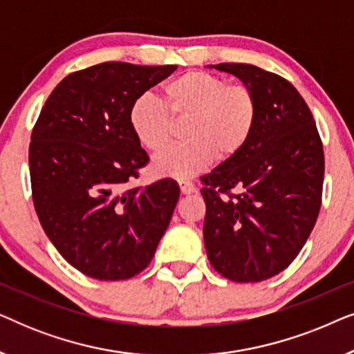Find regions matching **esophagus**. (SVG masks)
<instances>
[{
    "label": "esophagus",
    "instance_id": "34e87169",
    "mask_svg": "<svg viewBox=\"0 0 354 354\" xmlns=\"http://www.w3.org/2000/svg\"><path fill=\"white\" fill-rule=\"evenodd\" d=\"M178 185H180V192L183 193V195H190V193L196 192L195 185H193V183L188 182V180H180V182H178Z\"/></svg>",
    "mask_w": 354,
    "mask_h": 354
}]
</instances>
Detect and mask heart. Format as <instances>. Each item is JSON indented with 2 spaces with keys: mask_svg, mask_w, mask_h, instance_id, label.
<instances>
[{
  "mask_svg": "<svg viewBox=\"0 0 354 354\" xmlns=\"http://www.w3.org/2000/svg\"><path fill=\"white\" fill-rule=\"evenodd\" d=\"M164 103L151 95L133 101L129 113L135 137L149 151L166 148L174 135V120H188V142L158 154L153 169L159 176L188 178L205 171L212 159L227 161L250 142L258 122L259 106L246 85H229L219 75L192 71L162 86Z\"/></svg>",
  "mask_w": 354,
  "mask_h": 354,
  "instance_id": "b5f03b06",
  "label": "heart"
}]
</instances>
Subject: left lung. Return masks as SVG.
Returning <instances> with one entry per match:
<instances>
[{
	"instance_id": "obj_1",
	"label": "left lung",
	"mask_w": 354,
	"mask_h": 354,
	"mask_svg": "<svg viewBox=\"0 0 354 354\" xmlns=\"http://www.w3.org/2000/svg\"><path fill=\"white\" fill-rule=\"evenodd\" d=\"M209 67L250 86L259 114L246 147L201 177L207 259L225 279L261 282L292 264L316 224L322 142L306 101L283 77L239 62Z\"/></svg>"
}]
</instances>
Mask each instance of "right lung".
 Returning a JSON list of instances; mask_svg holds the SVG:
<instances>
[{
    "label": "right lung",
    "mask_w": 354,
    "mask_h": 354,
    "mask_svg": "<svg viewBox=\"0 0 354 354\" xmlns=\"http://www.w3.org/2000/svg\"><path fill=\"white\" fill-rule=\"evenodd\" d=\"M177 69L101 62L62 79L28 148L32 198L62 258L98 280H125L151 263L180 196L162 178L130 187L149 158L130 127L133 101Z\"/></svg>",
    "instance_id": "add662e5"
}]
</instances>
